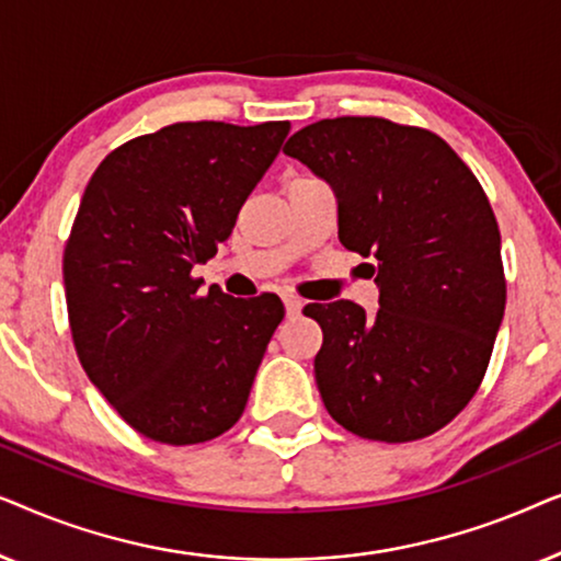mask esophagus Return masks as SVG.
<instances>
[{
  "label": "esophagus",
  "instance_id": "34e87169",
  "mask_svg": "<svg viewBox=\"0 0 561 561\" xmlns=\"http://www.w3.org/2000/svg\"><path fill=\"white\" fill-rule=\"evenodd\" d=\"M283 306H286L288 317H298V313H301V309H304L301 298H296V296H286V298H283Z\"/></svg>",
  "mask_w": 561,
  "mask_h": 561
}]
</instances>
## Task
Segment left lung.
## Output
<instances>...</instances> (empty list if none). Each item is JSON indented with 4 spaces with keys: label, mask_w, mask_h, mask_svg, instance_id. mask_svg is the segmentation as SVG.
<instances>
[{
    "label": "left lung",
    "mask_w": 561,
    "mask_h": 561,
    "mask_svg": "<svg viewBox=\"0 0 561 561\" xmlns=\"http://www.w3.org/2000/svg\"><path fill=\"white\" fill-rule=\"evenodd\" d=\"M283 152L329 183L347 250L373 257L380 309L309 304L329 416L373 442L439 432L470 403L505 311L501 232L485 191L428 129L321 119Z\"/></svg>",
    "instance_id": "obj_1"
}]
</instances>
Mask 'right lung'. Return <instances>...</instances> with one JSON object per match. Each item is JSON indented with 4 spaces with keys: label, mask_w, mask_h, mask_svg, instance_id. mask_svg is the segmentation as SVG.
Masks as SVG:
<instances>
[{
    "label": "right lung",
    "mask_w": 561,
    "mask_h": 561,
    "mask_svg": "<svg viewBox=\"0 0 561 561\" xmlns=\"http://www.w3.org/2000/svg\"><path fill=\"white\" fill-rule=\"evenodd\" d=\"M290 125L175 122L110 152L64 252L76 352L114 411L152 442L225 434L248 405L278 296L250 301L191 278L232 234Z\"/></svg>",
    "instance_id": "1"
}]
</instances>
